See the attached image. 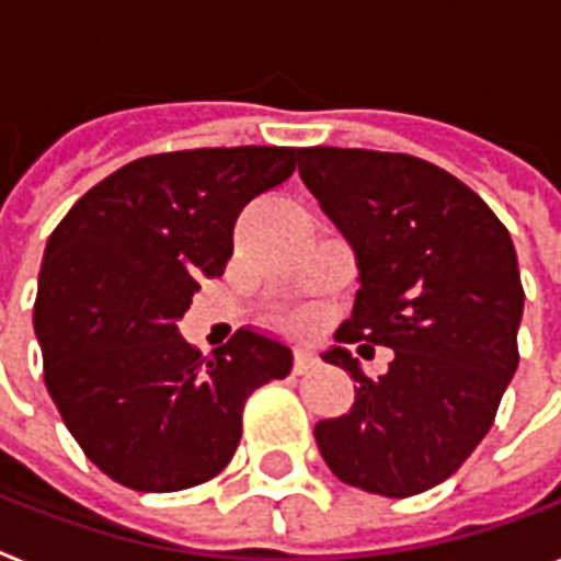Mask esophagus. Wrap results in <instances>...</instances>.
I'll list each match as a JSON object with an SVG mask.
<instances>
[{
  "label": "esophagus",
  "instance_id": "esophagus-1",
  "mask_svg": "<svg viewBox=\"0 0 561 561\" xmlns=\"http://www.w3.org/2000/svg\"><path fill=\"white\" fill-rule=\"evenodd\" d=\"M317 363V357H313L311 348H305V345H296L294 348V371L296 375H305L308 368Z\"/></svg>",
  "mask_w": 561,
  "mask_h": 561
}]
</instances>
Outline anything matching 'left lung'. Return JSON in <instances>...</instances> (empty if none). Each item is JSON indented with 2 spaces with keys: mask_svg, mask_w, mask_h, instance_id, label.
<instances>
[{
  "mask_svg": "<svg viewBox=\"0 0 561 561\" xmlns=\"http://www.w3.org/2000/svg\"><path fill=\"white\" fill-rule=\"evenodd\" d=\"M296 161L359 273L352 320L322 352L357 383L354 403L313 438L345 484L417 495L470 458L516 375V248L470 186L414 154L308 147ZM359 339L396 352L377 381L344 348Z\"/></svg>",
  "mask_w": 561,
  "mask_h": 561,
  "instance_id": "left-lung-1",
  "label": "left lung"
}]
</instances>
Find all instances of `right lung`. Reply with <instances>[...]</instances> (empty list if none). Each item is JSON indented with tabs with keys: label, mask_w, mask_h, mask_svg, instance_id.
<instances>
[{
	"label": "right lung",
	"mask_w": 561,
	"mask_h": 561,
	"mask_svg": "<svg viewBox=\"0 0 561 561\" xmlns=\"http://www.w3.org/2000/svg\"><path fill=\"white\" fill-rule=\"evenodd\" d=\"M296 170L294 147L163 152L126 163L68 209L34 302L45 386L68 432L117 484L172 493L225 470L244 400L294 352L241 328L202 357L178 320L221 276L233 225Z\"/></svg>",
	"instance_id": "add662e5"
}]
</instances>
